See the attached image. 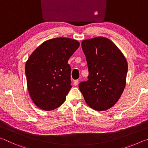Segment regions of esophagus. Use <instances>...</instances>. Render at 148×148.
Returning a JSON list of instances; mask_svg holds the SVG:
<instances>
[{"instance_id": "34e87169", "label": "esophagus", "mask_w": 148, "mask_h": 148, "mask_svg": "<svg viewBox=\"0 0 148 148\" xmlns=\"http://www.w3.org/2000/svg\"><path fill=\"white\" fill-rule=\"evenodd\" d=\"M78 82H79V80L78 79H76V80H74V85L75 86H76L77 84H78Z\"/></svg>"}]
</instances>
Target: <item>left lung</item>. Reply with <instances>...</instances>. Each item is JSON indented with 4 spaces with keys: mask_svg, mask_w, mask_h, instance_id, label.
Wrapping results in <instances>:
<instances>
[{
    "mask_svg": "<svg viewBox=\"0 0 148 148\" xmlns=\"http://www.w3.org/2000/svg\"><path fill=\"white\" fill-rule=\"evenodd\" d=\"M82 47L89 76L87 81L79 83V89L91 108L108 110L123 92L128 71L127 60L116 44L105 37L84 40Z\"/></svg>",
    "mask_w": 148,
    "mask_h": 148,
    "instance_id": "obj_1",
    "label": "left lung"
}]
</instances>
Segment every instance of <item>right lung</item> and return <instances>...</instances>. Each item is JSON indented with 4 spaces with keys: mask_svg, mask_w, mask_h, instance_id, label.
Listing matches in <instances>:
<instances>
[{
    "mask_svg": "<svg viewBox=\"0 0 148 148\" xmlns=\"http://www.w3.org/2000/svg\"><path fill=\"white\" fill-rule=\"evenodd\" d=\"M79 46V42L74 39H50L29 57L25 64L27 88L39 108L49 111L64 103L72 87L68 61Z\"/></svg>",
    "mask_w": 148,
    "mask_h": 148,
    "instance_id": "add662e5",
    "label": "right lung"
}]
</instances>
